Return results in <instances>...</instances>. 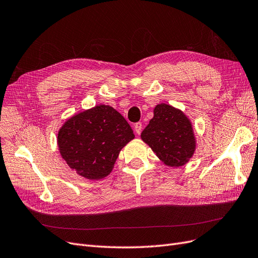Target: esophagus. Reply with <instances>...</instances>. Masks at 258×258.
Listing matches in <instances>:
<instances>
[{
	"label": "esophagus",
	"mask_w": 258,
	"mask_h": 258,
	"mask_svg": "<svg viewBox=\"0 0 258 258\" xmlns=\"http://www.w3.org/2000/svg\"><path fill=\"white\" fill-rule=\"evenodd\" d=\"M134 130H135V132H136V134H137V135H139V134H140V133H141V130H143V124H141V122H137V123L135 124Z\"/></svg>",
	"instance_id": "obj_1"
}]
</instances>
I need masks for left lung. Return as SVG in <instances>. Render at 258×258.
<instances>
[{
  "instance_id": "8db88e82",
  "label": "left lung",
  "mask_w": 258,
  "mask_h": 258,
  "mask_svg": "<svg viewBox=\"0 0 258 258\" xmlns=\"http://www.w3.org/2000/svg\"><path fill=\"white\" fill-rule=\"evenodd\" d=\"M153 118L141 133V139L169 167L185 165L196 150L193 124L181 109L169 104H157Z\"/></svg>"
}]
</instances>
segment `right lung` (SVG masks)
Wrapping results in <instances>:
<instances>
[{
    "label": "right lung",
    "mask_w": 258,
    "mask_h": 258,
    "mask_svg": "<svg viewBox=\"0 0 258 258\" xmlns=\"http://www.w3.org/2000/svg\"><path fill=\"white\" fill-rule=\"evenodd\" d=\"M134 133L109 105H96L73 114L57 131L56 143L69 167L89 180L107 177Z\"/></svg>",
    "instance_id": "1"
}]
</instances>
